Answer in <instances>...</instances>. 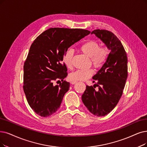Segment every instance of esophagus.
I'll use <instances>...</instances> for the list:
<instances>
[{
	"label": "esophagus",
	"instance_id": "1",
	"mask_svg": "<svg viewBox=\"0 0 147 147\" xmlns=\"http://www.w3.org/2000/svg\"><path fill=\"white\" fill-rule=\"evenodd\" d=\"M77 81H72L71 82H70V83H71L72 84H75L76 83H77Z\"/></svg>",
	"mask_w": 147,
	"mask_h": 147
}]
</instances>
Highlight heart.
Returning a JSON list of instances; mask_svg holds the SVG:
<instances>
[{
  "label": "heart",
  "mask_w": 147,
  "mask_h": 147,
  "mask_svg": "<svg viewBox=\"0 0 147 147\" xmlns=\"http://www.w3.org/2000/svg\"><path fill=\"white\" fill-rule=\"evenodd\" d=\"M79 49L90 57L92 65L97 69L102 67L107 62L110 54V49L108 46H101L99 43L95 40H89L82 44ZM74 52L69 49L64 54L63 60L66 66L70 69L72 67V58ZM94 70L92 68L87 69H79L69 75V78L72 81H85L92 77Z\"/></svg>",
  "instance_id": "heart-1"
}]
</instances>
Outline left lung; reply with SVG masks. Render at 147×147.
<instances>
[{"label":"left lung","mask_w":147,"mask_h":147,"mask_svg":"<svg viewBox=\"0 0 147 147\" xmlns=\"http://www.w3.org/2000/svg\"><path fill=\"white\" fill-rule=\"evenodd\" d=\"M92 34L100 38L111 52L104 66L93 77L97 81L96 84L86 86L82 101L93 115L104 116L115 107L122 95L128 76L127 56L121 41L112 32L95 29ZM96 86L98 91L94 89Z\"/></svg>","instance_id":"left-lung-1"}]
</instances>
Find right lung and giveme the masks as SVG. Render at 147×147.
<instances>
[{
  "label": "right lung",
  "mask_w": 147,
  "mask_h": 147,
  "mask_svg": "<svg viewBox=\"0 0 147 147\" xmlns=\"http://www.w3.org/2000/svg\"><path fill=\"white\" fill-rule=\"evenodd\" d=\"M90 33L83 29L51 28L34 40L23 66V88L29 106L38 115L48 117L60 108L70 86L63 81L67 75L64 54ZM60 79L59 85L53 83Z\"/></svg>",
  "instance_id": "1"
}]
</instances>
